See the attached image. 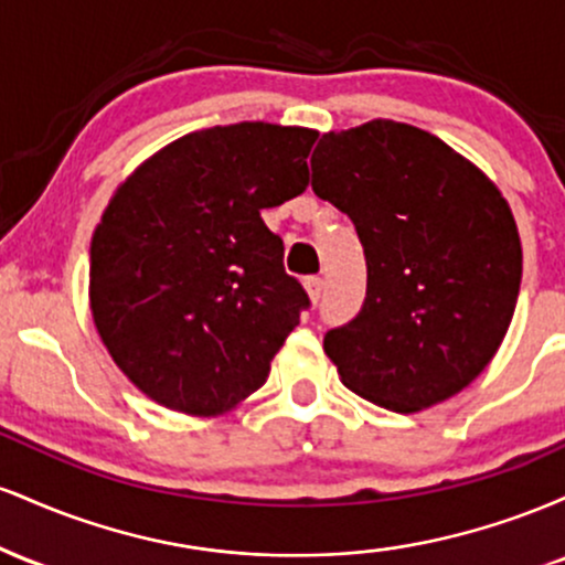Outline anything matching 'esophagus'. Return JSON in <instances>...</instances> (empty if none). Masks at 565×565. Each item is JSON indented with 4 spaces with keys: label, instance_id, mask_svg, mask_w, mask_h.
<instances>
[{
    "label": "esophagus",
    "instance_id": "34e87169",
    "mask_svg": "<svg viewBox=\"0 0 565 565\" xmlns=\"http://www.w3.org/2000/svg\"><path fill=\"white\" fill-rule=\"evenodd\" d=\"M305 291H308V297L313 302H319L321 291H323V278L321 276H308L305 278Z\"/></svg>",
    "mask_w": 565,
    "mask_h": 565
}]
</instances>
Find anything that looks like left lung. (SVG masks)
<instances>
[{"label": "left lung", "mask_w": 565, "mask_h": 565, "mask_svg": "<svg viewBox=\"0 0 565 565\" xmlns=\"http://www.w3.org/2000/svg\"><path fill=\"white\" fill-rule=\"evenodd\" d=\"M316 196L353 220L366 300L323 337L342 385L391 412L451 398L494 359L521 289L508 199L470 159L404 121L321 135Z\"/></svg>", "instance_id": "1"}]
</instances>
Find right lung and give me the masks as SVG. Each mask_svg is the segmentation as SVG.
Instances as JSON below:
<instances>
[{
  "label": "right lung",
  "instance_id": "1",
  "mask_svg": "<svg viewBox=\"0 0 565 565\" xmlns=\"http://www.w3.org/2000/svg\"><path fill=\"white\" fill-rule=\"evenodd\" d=\"M316 138L268 121L199 129L114 191L89 244V310L159 406L217 417L268 380L308 295L260 212L308 188Z\"/></svg>",
  "mask_w": 565,
  "mask_h": 565
}]
</instances>
